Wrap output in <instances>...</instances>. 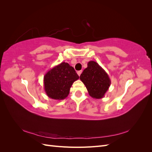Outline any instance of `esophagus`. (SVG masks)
<instances>
[{
	"mask_svg": "<svg viewBox=\"0 0 152 152\" xmlns=\"http://www.w3.org/2000/svg\"><path fill=\"white\" fill-rule=\"evenodd\" d=\"M82 70L78 71V72H77V74L79 75V76H80V74H81V73H82Z\"/></svg>",
	"mask_w": 152,
	"mask_h": 152,
	"instance_id": "obj_1",
	"label": "esophagus"
}]
</instances>
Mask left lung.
Segmentation results:
<instances>
[{"mask_svg": "<svg viewBox=\"0 0 152 152\" xmlns=\"http://www.w3.org/2000/svg\"><path fill=\"white\" fill-rule=\"evenodd\" d=\"M80 79L86 86L90 96L94 99L103 98L111 84L107 73L94 61L88 62Z\"/></svg>", "mask_w": 152, "mask_h": 152, "instance_id": "obj_1", "label": "left lung"}]
</instances>
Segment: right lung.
<instances>
[{"label": "right lung", "mask_w": 152, "mask_h": 152, "mask_svg": "<svg viewBox=\"0 0 152 152\" xmlns=\"http://www.w3.org/2000/svg\"><path fill=\"white\" fill-rule=\"evenodd\" d=\"M79 79L74 68L62 62L49 70L44 77L45 93L49 98L63 100L70 93L73 82Z\"/></svg>", "instance_id": "add662e5"}]
</instances>
